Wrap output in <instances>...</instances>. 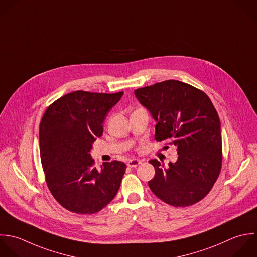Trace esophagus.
I'll return each mask as SVG.
<instances>
[{"label": "esophagus", "instance_id": "1", "mask_svg": "<svg viewBox=\"0 0 257 257\" xmlns=\"http://www.w3.org/2000/svg\"><path fill=\"white\" fill-rule=\"evenodd\" d=\"M142 162L139 160V159H135V158H133V159H130L128 162H127V165L129 166V167H137L138 165H140Z\"/></svg>", "mask_w": 257, "mask_h": 257}]
</instances>
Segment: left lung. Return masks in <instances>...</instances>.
Returning <instances> with one entry per match:
<instances>
[{"instance_id":"8db88e82","label":"left lung","mask_w":257,"mask_h":257,"mask_svg":"<svg viewBox=\"0 0 257 257\" xmlns=\"http://www.w3.org/2000/svg\"><path fill=\"white\" fill-rule=\"evenodd\" d=\"M156 121L155 139L177 147L178 159L164 167L157 159L148 181L162 201L185 207L203 199L218 178L222 162L219 116L209 97L191 85L167 80L134 91Z\"/></svg>"}]
</instances>
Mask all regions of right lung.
Wrapping results in <instances>:
<instances>
[{
  "mask_svg": "<svg viewBox=\"0 0 257 257\" xmlns=\"http://www.w3.org/2000/svg\"><path fill=\"white\" fill-rule=\"evenodd\" d=\"M123 92L75 91L50 105L40 123V155L47 186L67 210L93 214L116 196L126 165L120 161L94 166L90 151L103 134V123Z\"/></svg>",
  "mask_w": 257,
  "mask_h": 257,
  "instance_id": "right-lung-1",
  "label": "right lung"
}]
</instances>
